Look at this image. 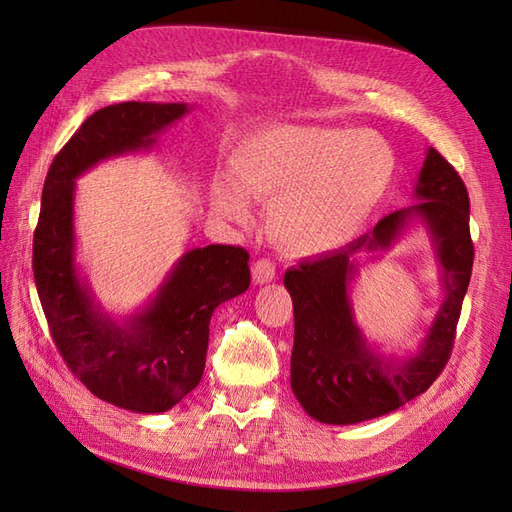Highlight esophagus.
<instances>
[{
  "label": "esophagus",
  "mask_w": 512,
  "mask_h": 512,
  "mask_svg": "<svg viewBox=\"0 0 512 512\" xmlns=\"http://www.w3.org/2000/svg\"><path fill=\"white\" fill-rule=\"evenodd\" d=\"M252 277H254L256 284L273 282V277H275V265H273L271 260H267V258L256 260L254 267H252Z\"/></svg>",
  "instance_id": "1"
}]
</instances>
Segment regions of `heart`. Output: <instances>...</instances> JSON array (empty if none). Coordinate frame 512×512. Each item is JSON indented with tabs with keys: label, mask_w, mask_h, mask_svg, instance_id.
<instances>
[{
	"label": "heart",
	"mask_w": 512,
	"mask_h": 512,
	"mask_svg": "<svg viewBox=\"0 0 512 512\" xmlns=\"http://www.w3.org/2000/svg\"><path fill=\"white\" fill-rule=\"evenodd\" d=\"M213 188L224 218L247 224L250 200H271L269 232L292 254H320L350 239L389 192L395 156L367 130L277 126L247 136Z\"/></svg>",
	"instance_id": "1"
}]
</instances>
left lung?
<instances>
[{"label": "left lung", "instance_id": "left-lung-1", "mask_svg": "<svg viewBox=\"0 0 512 512\" xmlns=\"http://www.w3.org/2000/svg\"><path fill=\"white\" fill-rule=\"evenodd\" d=\"M418 203L393 211L342 250L303 260L284 275L294 309L290 386L303 410L327 425L389 414L425 393L451 356L468 292L474 245L470 198L457 170L429 147L414 188ZM423 221L443 269L445 301L422 346L401 357L371 351L355 327L347 292L356 251H383L414 220Z\"/></svg>", "mask_w": 512, "mask_h": 512}]
</instances>
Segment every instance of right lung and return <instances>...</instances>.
Listing matches in <instances>:
<instances>
[{
	"label": "right lung",
	"mask_w": 512,
	"mask_h": 512,
	"mask_svg": "<svg viewBox=\"0 0 512 512\" xmlns=\"http://www.w3.org/2000/svg\"><path fill=\"white\" fill-rule=\"evenodd\" d=\"M185 113V102H121L87 117L49 168L34 232V280L61 359L96 397L138 414L166 412L196 389L213 309L250 288V254L235 245L188 250L156 297L119 322L76 267V179L151 149Z\"/></svg>",
	"instance_id": "add662e5"
}]
</instances>
